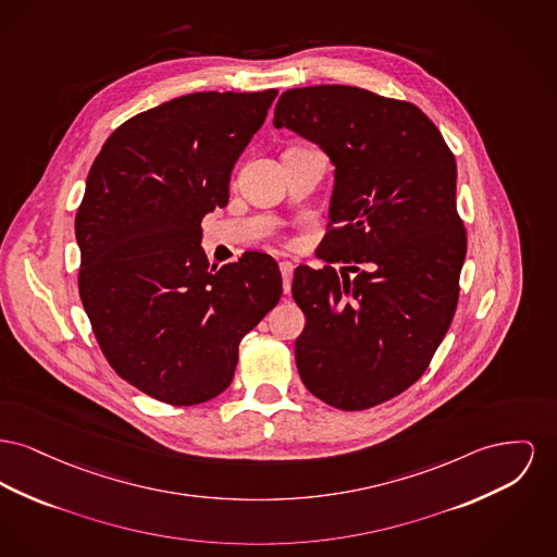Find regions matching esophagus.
<instances>
[{"instance_id": "obj_1", "label": "esophagus", "mask_w": 557, "mask_h": 557, "mask_svg": "<svg viewBox=\"0 0 557 557\" xmlns=\"http://www.w3.org/2000/svg\"><path fill=\"white\" fill-rule=\"evenodd\" d=\"M280 271H282V280H284V293L290 295L293 288V273H295V264L290 261L280 262Z\"/></svg>"}]
</instances>
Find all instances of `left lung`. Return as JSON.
I'll return each mask as SVG.
<instances>
[{
  "mask_svg": "<svg viewBox=\"0 0 557 557\" xmlns=\"http://www.w3.org/2000/svg\"><path fill=\"white\" fill-rule=\"evenodd\" d=\"M273 126L334 165L320 259L345 262L341 277L296 267L300 381L334 408H372L423 376L457 311L467 233L455 156L417 104L356 86L286 90Z\"/></svg>",
  "mask_w": 557,
  "mask_h": 557,
  "instance_id": "1",
  "label": "left lung"
}]
</instances>
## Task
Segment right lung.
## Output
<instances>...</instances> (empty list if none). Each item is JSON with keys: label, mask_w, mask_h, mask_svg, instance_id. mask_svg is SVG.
<instances>
[{"label": "right lung", "mask_w": 557, "mask_h": 557, "mask_svg": "<svg viewBox=\"0 0 557 557\" xmlns=\"http://www.w3.org/2000/svg\"><path fill=\"white\" fill-rule=\"evenodd\" d=\"M277 90L196 92L113 132L75 216L79 296L111 368L172 406L231 385L242 338L282 296L277 262L210 267L201 219L230 201L231 170Z\"/></svg>", "instance_id": "obj_1"}]
</instances>
